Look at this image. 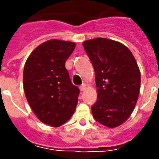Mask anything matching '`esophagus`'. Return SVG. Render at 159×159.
Returning <instances> with one entry per match:
<instances>
[{
  "instance_id": "esophagus-1",
  "label": "esophagus",
  "mask_w": 159,
  "mask_h": 159,
  "mask_svg": "<svg viewBox=\"0 0 159 159\" xmlns=\"http://www.w3.org/2000/svg\"><path fill=\"white\" fill-rule=\"evenodd\" d=\"M86 89V85L85 84H82V85H80V91H84Z\"/></svg>"
}]
</instances>
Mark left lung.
<instances>
[{"label": "left lung", "instance_id": "1", "mask_svg": "<svg viewBox=\"0 0 159 159\" xmlns=\"http://www.w3.org/2000/svg\"><path fill=\"white\" fill-rule=\"evenodd\" d=\"M95 72L97 100L91 107L95 119L108 127L124 123L136 104L141 73L131 51L104 38L82 43Z\"/></svg>", "mask_w": 159, "mask_h": 159}]
</instances>
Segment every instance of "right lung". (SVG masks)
<instances>
[{"label":"right lung","mask_w":159,"mask_h":159,"mask_svg":"<svg viewBox=\"0 0 159 159\" xmlns=\"http://www.w3.org/2000/svg\"><path fill=\"white\" fill-rule=\"evenodd\" d=\"M75 43L50 40L27 58L23 73L28 103L41 122L51 126L65 123L75 111L80 89L70 80L65 62Z\"/></svg>","instance_id":"add662e5"}]
</instances>
